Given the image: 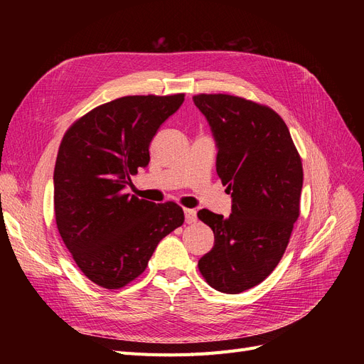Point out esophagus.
<instances>
[{"instance_id":"esophagus-1","label":"esophagus","mask_w":364,"mask_h":364,"mask_svg":"<svg viewBox=\"0 0 364 364\" xmlns=\"http://www.w3.org/2000/svg\"><path fill=\"white\" fill-rule=\"evenodd\" d=\"M185 222L191 225L197 222V213L196 209H185Z\"/></svg>"}]
</instances>
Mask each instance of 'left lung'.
I'll return each mask as SVG.
<instances>
[{
	"label": "left lung",
	"mask_w": 364,
	"mask_h": 364,
	"mask_svg": "<svg viewBox=\"0 0 364 364\" xmlns=\"http://www.w3.org/2000/svg\"><path fill=\"white\" fill-rule=\"evenodd\" d=\"M217 147L215 167L232 197L229 217L197 213L214 232L199 259L213 289L237 294L255 287L278 266L299 217L302 162L289 127L270 107L226 94H200Z\"/></svg>",
	"instance_id": "obj_1"
}]
</instances>
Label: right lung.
Returning a JSON list of instances; mask_svg holds the SVG:
<instances>
[{
  "mask_svg": "<svg viewBox=\"0 0 364 364\" xmlns=\"http://www.w3.org/2000/svg\"><path fill=\"white\" fill-rule=\"evenodd\" d=\"M183 94L130 95L98 106L65 134L54 167V214L77 266L103 289L146 270L159 241L183 223L182 208L126 194L146 168L150 142Z\"/></svg>",
  "mask_w": 364,
  "mask_h": 364,
  "instance_id": "obj_1",
  "label": "right lung"
}]
</instances>
